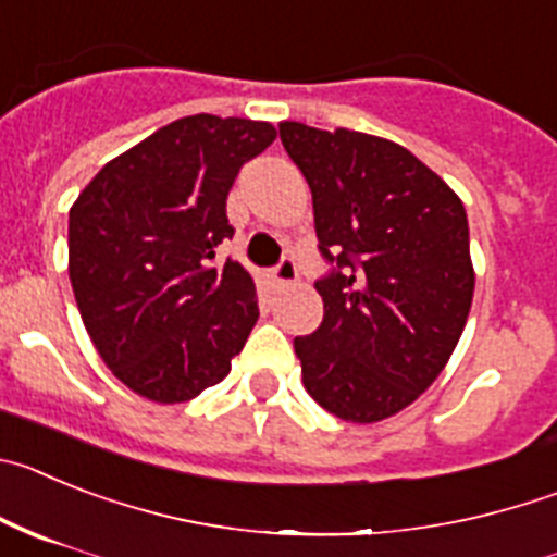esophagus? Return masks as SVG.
I'll return each instance as SVG.
<instances>
[{"mask_svg":"<svg viewBox=\"0 0 557 557\" xmlns=\"http://www.w3.org/2000/svg\"><path fill=\"white\" fill-rule=\"evenodd\" d=\"M273 278L278 287H289V284H295V278H298V264H295V259L293 257L278 259V264L273 268Z\"/></svg>","mask_w":557,"mask_h":557,"instance_id":"1","label":"esophagus"}]
</instances>
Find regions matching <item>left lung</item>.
<instances>
[{
  "label": "left lung",
  "instance_id": "8db88e82",
  "mask_svg": "<svg viewBox=\"0 0 557 557\" xmlns=\"http://www.w3.org/2000/svg\"><path fill=\"white\" fill-rule=\"evenodd\" d=\"M309 182L329 273L318 331L295 336L306 392L345 422H379L445 370L467 325L475 273L450 187L397 143L350 129L278 126Z\"/></svg>",
  "mask_w": 557,
  "mask_h": 557
}]
</instances>
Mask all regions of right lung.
<instances>
[{
    "label": "right lung",
    "instance_id": "1",
    "mask_svg": "<svg viewBox=\"0 0 557 557\" xmlns=\"http://www.w3.org/2000/svg\"><path fill=\"white\" fill-rule=\"evenodd\" d=\"M275 140L264 121L187 115L107 162L69 212V275L112 375L154 403L221 384L259 318L226 198Z\"/></svg>",
    "mask_w": 557,
    "mask_h": 557
}]
</instances>
